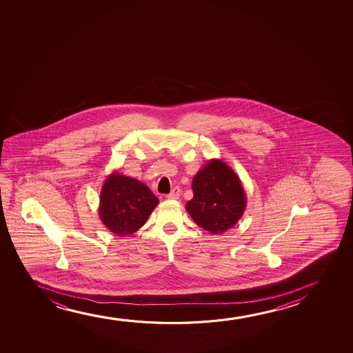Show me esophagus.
I'll return each mask as SVG.
<instances>
[{
	"mask_svg": "<svg viewBox=\"0 0 353 353\" xmlns=\"http://www.w3.org/2000/svg\"><path fill=\"white\" fill-rule=\"evenodd\" d=\"M179 195H181V189H179V187H174V188L171 190V193L168 195V199H170V200H176V199L179 198Z\"/></svg>",
	"mask_w": 353,
	"mask_h": 353,
	"instance_id": "34e87169",
	"label": "esophagus"
}]
</instances>
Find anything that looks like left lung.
Instances as JSON below:
<instances>
[{
  "label": "left lung",
  "mask_w": 353,
  "mask_h": 353,
  "mask_svg": "<svg viewBox=\"0 0 353 353\" xmlns=\"http://www.w3.org/2000/svg\"><path fill=\"white\" fill-rule=\"evenodd\" d=\"M194 196L185 210L199 227L211 234H223L234 227L246 208V193L235 171L219 159H212L194 176Z\"/></svg>",
  "instance_id": "left-lung-1"
}]
</instances>
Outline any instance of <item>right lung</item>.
I'll return each instance as SVG.
<instances>
[{
  "mask_svg": "<svg viewBox=\"0 0 353 353\" xmlns=\"http://www.w3.org/2000/svg\"><path fill=\"white\" fill-rule=\"evenodd\" d=\"M159 200L145 183L113 171L102 185L99 216L116 236L137 232Z\"/></svg>",
  "mask_w": 353,
  "mask_h": 353,
  "instance_id": "right-lung-1",
  "label": "right lung"
}]
</instances>
